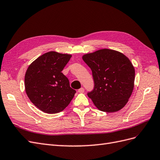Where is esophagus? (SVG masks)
Listing matches in <instances>:
<instances>
[{"instance_id":"1","label":"esophagus","mask_w":160,"mask_h":160,"mask_svg":"<svg viewBox=\"0 0 160 160\" xmlns=\"http://www.w3.org/2000/svg\"><path fill=\"white\" fill-rule=\"evenodd\" d=\"M84 89L83 88H81V89H79V90H78V92H79V93H83V92H84Z\"/></svg>"}]
</instances>
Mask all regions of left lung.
I'll return each instance as SVG.
<instances>
[{"label": "left lung", "instance_id": "1", "mask_svg": "<svg viewBox=\"0 0 160 160\" xmlns=\"http://www.w3.org/2000/svg\"><path fill=\"white\" fill-rule=\"evenodd\" d=\"M92 71L94 89L88 93L95 107L106 113L122 109L134 88L135 69L132 62L119 51L102 49L82 56Z\"/></svg>", "mask_w": 160, "mask_h": 160}]
</instances>
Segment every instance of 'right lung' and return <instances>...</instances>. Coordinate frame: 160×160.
<instances>
[{
  "instance_id": "obj_1",
  "label": "right lung",
  "mask_w": 160,
  "mask_h": 160,
  "mask_svg": "<svg viewBox=\"0 0 160 160\" xmlns=\"http://www.w3.org/2000/svg\"><path fill=\"white\" fill-rule=\"evenodd\" d=\"M71 55L49 51L32 62L25 76L26 93L37 108L57 113L69 105L76 93L62 73Z\"/></svg>"
}]
</instances>
